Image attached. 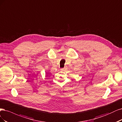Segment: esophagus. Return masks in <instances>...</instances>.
<instances>
[{
  "mask_svg": "<svg viewBox=\"0 0 122 122\" xmlns=\"http://www.w3.org/2000/svg\"><path fill=\"white\" fill-rule=\"evenodd\" d=\"M61 71H64V70H65V68H61Z\"/></svg>",
  "mask_w": 122,
  "mask_h": 122,
  "instance_id": "esophagus-1",
  "label": "esophagus"
}]
</instances>
